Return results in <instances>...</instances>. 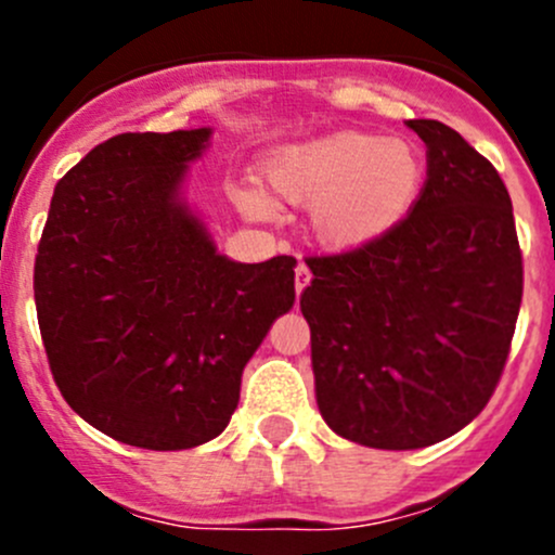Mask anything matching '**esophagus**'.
<instances>
[{
  "mask_svg": "<svg viewBox=\"0 0 555 555\" xmlns=\"http://www.w3.org/2000/svg\"><path fill=\"white\" fill-rule=\"evenodd\" d=\"M309 282H311V271H309V266L300 260L298 268H295V289H298V295L309 287Z\"/></svg>",
  "mask_w": 555,
  "mask_h": 555,
  "instance_id": "34e87169",
  "label": "esophagus"
}]
</instances>
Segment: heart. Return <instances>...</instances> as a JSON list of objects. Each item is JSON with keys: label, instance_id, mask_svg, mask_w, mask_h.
Segmentation results:
<instances>
[{"label": "heart", "instance_id": "heart-1", "mask_svg": "<svg viewBox=\"0 0 555 555\" xmlns=\"http://www.w3.org/2000/svg\"><path fill=\"white\" fill-rule=\"evenodd\" d=\"M268 179L284 198L309 204L313 231L330 246H360L400 225L422 193L424 166L400 137L338 131L282 147L268 160ZM236 201L255 217H271L262 190L244 184Z\"/></svg>", "mask_w": 555, "mask_h": 555}]
</instances>
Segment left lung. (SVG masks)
I'll return each mask as SVG.
<instances>
[{
	"mask_svg": "<svg viewBox=\"0 0 555 555\" xmlns=\"http://www.w3.org/2000/svg\"><path fill=\"white\" fill-rule=\"evenodd\" d=\"M427 182L384 236L306 257L319 413L340 438L424 449L467 427L505 371L524 295L513 204L500 171L438 120Z\"/></svg>",
	"mask_w": 555,
	"mask_h": 555,
	"instance_id": "8db88e82",
	"label": "left lung"
}]
</instances>
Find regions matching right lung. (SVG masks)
I'll use <instances>...</instances> for the list:
<instances>
[{
  "label": "right lung",
  "instance_id": "obj_1",
  "mask_svg": "<svg viewBox=\"0 0 555 555\" xmlns=\"http://www.w3.org/2000/svg\"><path fill=\"white\" fill-rule=\"evenodd\" d=\"M211 128L117 133L53 190L35 304L50 373L91 427L150 451L231 422L244 365L295 304V257L233 262L179 195Z\"/></svg>",
  "mask_w": 555,
  "mask_h": 555
}]
</instances>
